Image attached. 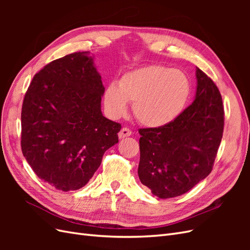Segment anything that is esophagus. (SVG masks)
Here are the masks:
<instances>
[{
	"label": "esophagus",
	"instance_id": "1",
	"mask_svg": "<svg viewBox=\"0 0 250 250\" xmlns=\"http://www.w3.org/2000/svg\"><path fill=\"white\" fill-rule=\"evenodd\" d=\"M130 135H131V130L127 127H123L119 132V138L120 139H125L127 137H130Z\"/></svg>",
	"mask_w": 250,
	"mask_h": 250
}]
</instances>
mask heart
I'll return each mask as SVG.
<instances>
[{
  "label": "heart",
  "mask_w": 250,
  "mask_h": 250,
  "mask_svg": "<svg viewBox=\"0 0 250 250\" xmlns=\"http://www.w3.org/2000/svg\"><path fill=\"white\" fill-rule=\"evenodd\" d=\"M190 92V81L184 72L149 65L125 74L119 84L109 83L103 103L109 117L119 118L126 113L127 101L133 102V115L142 125L160 128L180 115Z\"/></svg>",
  "instance_id": "1"
}]
</instances>
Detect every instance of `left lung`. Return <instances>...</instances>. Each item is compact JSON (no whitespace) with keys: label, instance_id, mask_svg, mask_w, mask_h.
<instances>
[{"label":"left lung","instance_id":"obj_1","mask_svg":"<svg viewBox=\"0 0 250 250\" xmlns=\"http://www.w3.org/2000/svg\"><path fill=\"white\" fill-rule=\"evenodd\" d=\"M196 78L195 100L172 123L139 130V177L158 198L187 193L213 170L224 127L222 97L198 67Z\"/></svg>","mask_w":250,"mask_h":250}]
</instances>
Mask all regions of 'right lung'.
Returning <instances> with one entry per match:
<instances>
[{
	"instance_id": "right-lung-1",
	"label": "right lung",
	"mask_w": 250,
	"mask_h": 250,
	"mask_svg": "<svg viewBox=\"0 0 250 250\" xmlns=\"http://www.w3.org/2000/svg\"><path fill=\"white\" fill-rule=\"evenodd\" d=\"M104 86L89 52H76L35 74L21 107V151L34 173L57 190L84 187L121 124L101 111Z\"/></svg>"
}]
</instances>
